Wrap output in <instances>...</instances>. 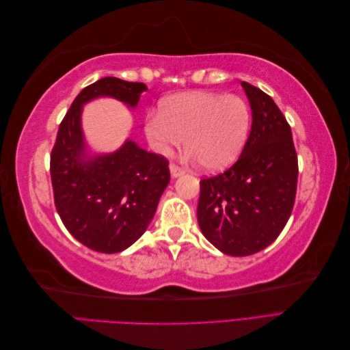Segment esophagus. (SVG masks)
Returning a JSON list of instances; mask_svg holds the SVG:
<instances>
[{"label":"esophagus","instance_id":"esophagus-1","mask_svg":"<svg viewBox=\"0 0 350 350\" xmlns=\"http://www.w3.org/2000/svg\"><path fill=\"white\" fill-rule=\"evenodd\" d=\"M169 169H171V175H172V178H178V176H181V175H184V169L183 167H179V166H176V165H171L169 166Z\"/></svg>","mask_w":350,"mask_h":350}]
</instances>
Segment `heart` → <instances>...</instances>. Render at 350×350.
Returning <instances> with one entry per match:
<instances>
[{
    "label": "heart",
    "instance_id": "b5f03b06",
    "mask_svg": "<svg viewBox=\"0 0 350 350\" xmlns=\"http://www.w3.org/2000/svg\"><path fill=\"white\" fill-rule=\"evenodd\" d=\"M251 126L247 102L235 94L189 92L162 102L147 113L144 134L159 154H171L184 143L188 156L208 171L229 166L242 152Z\"/></svg>",
    "mask_w": 350,
    "mask_h": 350
}]
</instances>
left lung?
Segmentation results:
<instances>
[{"instance_id": "1", "label": "left lung", "mask_w": 350, "mask_h": 350, "mask_svg": "<svg viewBox=\"0 0 350 350\" xmlns=\"http://www.w3.org/2000/svg\"><path fill=\"white\" fill-rule=\"evenodd\" d=\"M252 111L248 140L228 171L200 181L198 226L232 257L256 254L289 220L298 183L291 126L269 94L241 81Z\"/></svg>"}]
</instances>
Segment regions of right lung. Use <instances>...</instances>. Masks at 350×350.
<instances>
[{
	"label": "right lung",
	"mask_w": 350,
	"mask_h": 350,
	"mask_svg": "<svg viewBox=\"0 0 350 350\" xmlns=\"http://www.w3.org/2000/svg\"><path fill=\"white\" fill-rule=\"evenodd\" d=\"M143 83L103 77L84 88L62 120L51 153V181L58 215L88 248L115 254L139 239L152 221L171 179L169 162L133 140L118 150L89 154L81 130L83 105L113 98L134 109Z\"/></svg>",
	"instance_id": "right-lung-1"
}]
</instances>
